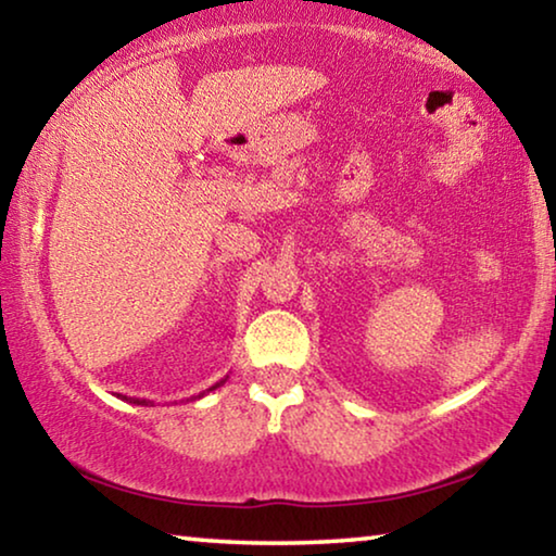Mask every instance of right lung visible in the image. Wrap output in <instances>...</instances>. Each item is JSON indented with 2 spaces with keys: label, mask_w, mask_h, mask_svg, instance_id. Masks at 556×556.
Segmentation results:
<instances>
[{
  "label": "right lung",
  "mask_w": 556,
  "mask_h": 556,
  "mask_svg": "<svg viewBox=\"0 0 556 556\" xmlns=\"http://www.w3.org/2000/svg\"><path fill=\"white\" fill-rule=\"evenodd\" d=\"M225 382H227V379H222V382H217V384H212L210 389H206V392H214V389H217V387H222V384H225ZM206 392H202V394H199V396H194V400H202V396H204ZM122 400H127V396H122ZM127 402H131V404H144V407H147V404H152V402H147V400H135V396H131V400H127Z\"/></svg>",
  "instance_id": "obj_1"
}]
</instances>
